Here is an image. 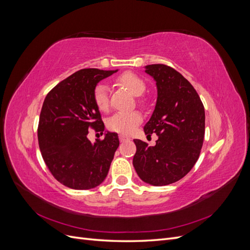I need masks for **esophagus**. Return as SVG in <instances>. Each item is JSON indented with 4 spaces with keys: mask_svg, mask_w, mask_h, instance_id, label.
Wrapping results in <instances>:
<instances>
[{
    "mask_svg": "<svg viewBox=\"0 0 250 250\" xmlns=\"http://www.w3.org/2000/svg\"><path fill=\"white\" fill-rule=\"evenodd\" d=\"M119 138H120V141H121V142H128V141H130L129 138L125 137V135H123V134H121Z\"/></svg>",
    "mask_w": 250,
    "mask_h": 250,
    "instance_id": "obj_1",
    "label": "esophagus"
}]
</instances>
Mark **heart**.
I'll return each instance as SVG.
<instances>
[{"label":"heart","instance_id":"b5f03b06","mask_svg":"<svg viewBox=\"0 0 250 250\" xmlns=\"http://www.w3.org/2000/svg\"><path fill=\"white\" fill-rule=\"evenodd\" d=\"M117 82L120 85L130 90L134 96H141L146 90V84L144 80L139 77L138 75L131 72H125L121 74L117 78ZM93 98L98 109L101 111H106L108 109L109 95L108 87L106 85L103 84V83H99L94 89ZM138 103L140 105H144L145 102H144L143 98L138 97ZM141 122L142 116L139 111H121L112 115L107 120V127L112 131L123 134H129Z\"/></svg>","mask_w":250,"mask_h":250}]
</instances>
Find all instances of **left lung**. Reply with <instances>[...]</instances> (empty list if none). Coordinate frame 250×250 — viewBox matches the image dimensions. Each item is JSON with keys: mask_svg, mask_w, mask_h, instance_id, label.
<instances>
[{"mask_svg": "<svg viewBox=\"0 0 250 250\" xmlns=\"http://www.w3.org/2000/svg\"><path fill=\"white\" fill-rule=\"evenodd\" d=\"M156 81L155 109L144 127L147 137L156 133L155 146L133 140V167L140 178L152 186L176 183L198 161L206 131V113L200 97L183 75L166 64L146 65Z\"/></svg>", "mask_w": 250, "mask_h": 250, "instance_id": "left-lung-1", "label": "left lung"}]
</instances>
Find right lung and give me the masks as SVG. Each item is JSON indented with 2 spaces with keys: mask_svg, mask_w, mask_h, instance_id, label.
<instances>
[{
  "mask_svg": "<svg viewBox=\"0 0 250 250\" xmlns=\"http://www.w3.org/2000/svg\"><path fill=\"white\" fill-rule=\"evenodd\" d=\"M116 71L83 69L60 81L43 101L37 137L42 156L56 180L74 190H88L106 177L119 147L116 132L90 143L89 129L104 131L94 102L97 83Z\"/></svg>",
  "mask_w": 250,
  "mask_h": 250,
  "instance_id": "1",
  "label": "right lung"
}]
</instances>
